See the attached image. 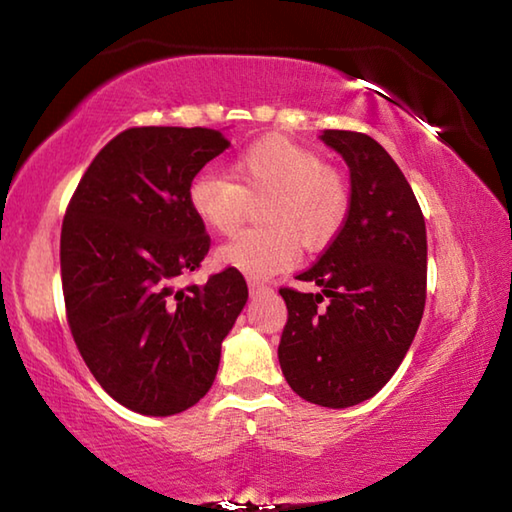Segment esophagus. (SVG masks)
<instances>
[{
    "mask_svg": "<svg viewBox=\"0 0 512 512\" xmlns=\"http://www.w3.org/2000/svg\"><path fill=\"white\" fill-rule=\"evenodd\" d=\"M248 289H250V296H259V293H264V291H268V287L264 282H259V280H253V277H250L248 280Z\"/></svg>",
    "mask_w": 512,
    "mask_h": 512,
    "instance_id": "34e87169",
    "label": "esophagus"
}]
</instances>
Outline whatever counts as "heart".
Returning <instances> with one entry per match:
<instances>
[{"label": "heart", "mask_w": 512, "mask_h": 512, "mask_svg": "<svg viewBox=\"0 0 512 512\" xmlns=\"http://www.w3.org/2000/svg\"><path fill=\"white\" fill-rule=\"evenodd\" d=\"M230 178L203 171L187 187L189 210L205 228L232 235L248 212L262 203L271 228L241 232L216 250V262L248 277H271L296 264L298 239L323 248L339 235L350 212L343 180L323 158L287 137H262L230 162Z\"/></svg>", "instance_id": "heart-1"}]
</instances>
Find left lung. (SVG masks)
<instances>
[{"label":"left lung","mask_w":512,"mask_h":512,"mask_svg":"<svg viewBox=\"0 0 512 512\" xmlns=\"http://www.w3.org/2000/svg\"><path fill=\"white\" fill-rule=\"evenodd\" d=\"M350 169V212L318 262L298 275L320 293L280 289L287 302L277 359L302 400L348 409L400 368L427 298V228L411 185L384 146L323 131Z\"/></svg>","instance_id":"8db88e82"}]
</instances>
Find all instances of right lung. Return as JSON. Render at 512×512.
Returning a JSON list of instances; mask_svg holds the SVG:
<instances>
[{
	"label": "right lung",
	"mask_w": 512,
	"mask_h": 512,
	"mask_svg": "<svg viewBox=\"0 0 512 512\" xmlns=\"http://www.w3.org/2000/svg\"><path fill=\"white\" fill-rule=\"evenodd\" d=\"M228 146L212 128H128L99 151L67 205V323L103 391L135 413L164 418L201 400L248 300L232 268L203 287H173L210 250L187 187Z\"/></svg>",
	"instance_id": "1"
}]
</instances>
